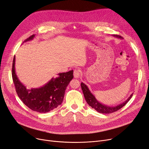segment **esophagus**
<instances>
[{"mask_svg":"<svg viewBox=\"0 0 149 149\" xmlns=\"http://www.w3.org/2000/svg\"><path fill=\"white\" fill-rule=\"evenodd\" d=\"M80 71L79 70H75L74 71V75L75 78H79V77L80 76Z\"/></svg>","mask_w":149,"mask_h":149,"instance_id":"34e87169","label":"esophagus"}]
</instances>
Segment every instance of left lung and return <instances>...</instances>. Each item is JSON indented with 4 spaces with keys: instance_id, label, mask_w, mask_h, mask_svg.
I'll return each instance as SVG.
<instances>
[{
    "instance_id": "obj_1",
    "label": "left lung",
    "mask_w": 149,
    "mask_h": 149,
    "mask_svg": "<svg viewBox=\"0 0 149 149\" xmlns=\"http://www.w3.org/2000/svg\"><path fill=\"white\" fill-rule=\"evenodd\" d=\"M113 36L116 38L123 39V38L119 35H113ZM81 87L83 91L84 97H85V100L88 103V104L90 107H91L95 109L97 112L102 114H109L119 110V109L122 108L123 107L126 105V103L130 100L132 97L133 96V93H132L130 95V96L128 98V99H127L123 103H120L119 105L117 106H115V107L108 106V105L103 104V103L99 102L97 100L95 97V96L91 93V92L90 91L88 87L85 85V83H81Z\"/></svg>"
}]
</instances>
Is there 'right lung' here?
<instances>
[{
	"mask_svg": "<svg viewBox=\"0 0 149 149\" xmlns=\"http://www.w3.org/2000/svg\"><path fill=\"white\" fill-rule=\"evenodd\" d=\"M31 35L24 42L33 40ZM43 86L27 89L19 80L15 70V56L13 61L12 77L16 93L24 104L33 111L41 113H47L56 108L63 102L66 89L74 78L73 70L58 74Z\"/></svg>",
	"mask_w": 149,
	"mask_h": 149,
	"instance_id": "1",
	"label": "right lung"
}]
</instances>
